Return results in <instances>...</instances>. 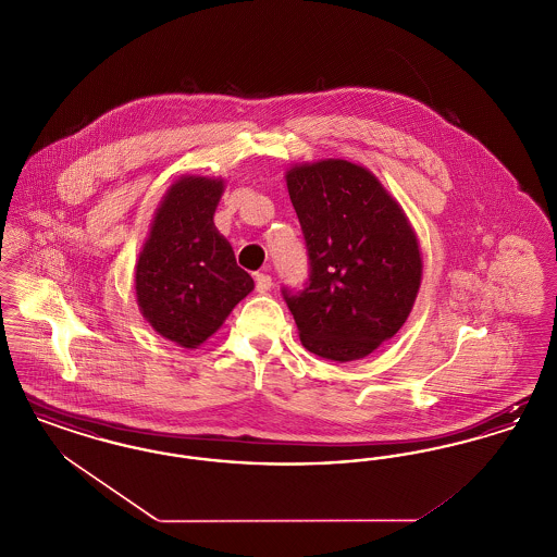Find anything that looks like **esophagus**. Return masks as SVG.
I'll list each match as a JSON object with an SVG mask.
<instances>
[{"mask_svg": "<svg viewBox=\"0 0 557 557\" xmlns=\"http://www.w3.org/2000/svg\"><path fill=\"white\" fill-rule=\"evenodd\" d=\"M271 284H273L271 275H267V273H257V275H255V286H257V292L269 290V288H271Z\"/></svg>", "mask_w": 557, "mask_h": 557, "instance_id": "34e87169", "label": "esophagus"}]
</instances>
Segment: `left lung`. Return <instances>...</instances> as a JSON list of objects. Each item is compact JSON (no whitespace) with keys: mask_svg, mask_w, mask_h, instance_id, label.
<instances>
[{"mask_svg":"<svg viewBox=\"0 0 557 557\" xmlns=\"http://www.w3.org/2000/svg\"><path fill=\"white\" fill-rule=\"evenodd\" d=\"M286 182L309 261L302 288H282L300 343L323 359H363L413 307L422 280L416 234L363 166L321 160L294 166Z\"/></svg>","mask_w":557,"mask_h":557,"instance_id":"left-lung-1","label":"left lung"}]
</instances>
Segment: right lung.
I'll use <instances>...</instances> for the list:
<instances>
[{
	"label": "right lung",
	"mask_w": 557,
	"mask_h": 557,
	"mask_svg": "<svg viewBox=\"0 0 557 557\" xmlns=\"http://www.w3.org/2000/svg\"><path fill=\"white\" fill-rule=\"evenodd\" d=\"M223 182L184 177L169 189L135 271L137 305L150 325L186 348L212 336L255 288L212 214Z\"/></svg>",
	"instance_id": "obj_1"
}]
</instances>
